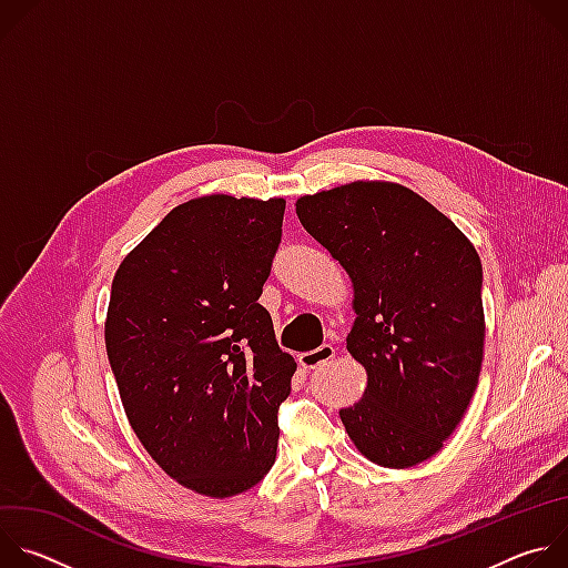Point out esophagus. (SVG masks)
Returning <instances> with one entry per match:
<instances>
[{"instance_id":"esophagus-1","label":"esophagus","mask_w":568,"mask_h":568,"mask_svg":"<svg viewBox=\"0 0 568 568\" xmlns=\"http://www.w3.org/2000/svg\"><path fill=\"white\" fill-rule=\"evenodd\" d=\"M333 357H335V348H333L331 344H323V346H318L316 351L301 353V355H298V364H301L305 371H312V368H316V366H321V364L331 362Z\"/></svg>"}]
</instances>
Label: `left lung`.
I'll list each match as a JSON object with an SVG mask.
<instances>
[{"label":"left lung","instance_id":"obj_1","mask_svg":"<svg viewBox=\"0 0 568 568\" xmlns=\"http://www.w3.org/2000/svg\"><path fill=\"white\" fill-rule=\"evenodd\" d=\"M303 229L353 283L346 348L366 371L339 412L353 445L382 467H414L443 449L478 384L483 267L467 235L395 182L357 180L296 200Z\"/></svg>","mask_w":568,"mask_h":568}]
</instances>
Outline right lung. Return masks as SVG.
Returning <instances> with one entry per match:
<instances>
[{
	"instance_id": "add662e5",
	"label": "right lung",
	"mask_w": 568,
	"mask_h": 568,
	"mask_svg": "<svg viewBox=\"0 0 568 568\" xmlns=\"http://www.w3.org/2000/svg\"><path fill=\"white\" fill-rule=\"evenodd\" d=\"M283 197L204 195L175 206L121 261L105 348L125 416L184 488L226 499L270 471L296 371L258 303Z\"/></svg>"
}]
</instances>
